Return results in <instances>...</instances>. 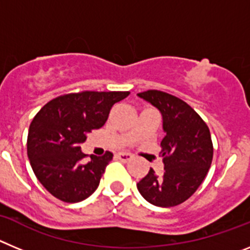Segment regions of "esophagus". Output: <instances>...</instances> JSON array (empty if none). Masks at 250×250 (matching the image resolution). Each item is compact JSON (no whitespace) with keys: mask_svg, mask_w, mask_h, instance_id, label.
Instances as JSON below:
<instances>
[{"mask_svg":"<svg viewBox=\"0 0 250 250\" xmlns=\"http://www.w3.org/2000/svg\"><path fill=\"white\" fill-rule=\"evenodd\" d=\"M116 156H118L119 160L123 161V163H127V161L132 160V155L129 154V152H119V154H116Z\"/></svg>","mask_w":250,"mask_h":250,"instance_id":"1","label":"esophagus"}]
</instances>
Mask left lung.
<instances>
[{
  "instance_id": "1",
  "label": "left lung",
  "mask_w": 250,
  "mask_h": 250,
  "mask_svg": "<svg viewBox=\"0 0 250 250\" xmlns=\"http://www.w3.org/2000/svg\"><path fill=\"white\" fill-rule=\"evenodd\" d=\"M138 96L161 112L165 136L160 144L164 171L156 174L150 167L136 187L150 204L175 207L195 193L209 171L213 160L210 131L182 99L159 90H147Z\"/></svg>"
}]
</instances>
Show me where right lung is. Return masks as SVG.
<instances>
[{"label":"right lung","mask_w":250,"mask_h":250,"mask_svg":"<svg viewBox=\"0 0 250 250\" xmlns=\"http://www.w3.org/2000/svg\"><path fill=\"white\" fill-rule=\"evenodd\" d=\"M129 91H83L48 101L30 124L27 155L39 182L50 194L65 203L89 198L100 184L112 152L86 155L80 144L87 134L100 129L112 106Z\"/></svg>","instance_id":"1"}]
</instances>
